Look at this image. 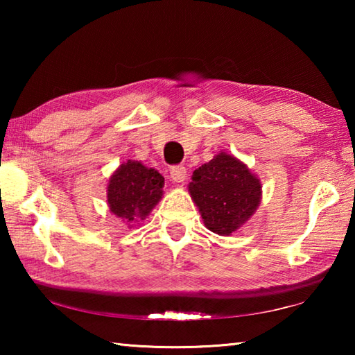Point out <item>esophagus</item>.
<instances>
[{
	"label": "esophagus",
	"mask_w": 355,
	"mask_h": 355,
	"mask_svg": "<svg viewBox=\"0 0 355 355\" xmlns=\"http://www.w3.org/2000/svg\"><path fill=\"white\" fill-rule=\"evenodd\" d=\"M186 175H188V173H186V167L184 166H172L171 167V178H172V182L183 183L184 180H186Z\"/></svg>",
	"instance_id": "obj_1"
}]
</instances>
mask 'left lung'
Wrapping results in <instances>:
<instances>
[{
  "label": "left lung",
  "instance_id": "left-lung-1",
  "mask_svg": "<svg viewBox=\"0 0 355 355\" xmlns=\"http://www.w3.org/2000/svg\"><path fill=\"white\" fill-rule=\"evenodd\" d=\"M203 224L222 236L249 220L261 200V183L243 161L220 152L192 173L188 186Z\"/></svg>",
  "mask_w": 355,
  "mask_h": 355
}]
</instances>
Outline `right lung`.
<instances>
[{"label":"right lung","mask_w":355,"mask_h":355,"mask_svg":"<svg viewBox=\"0 0 355 355\" xmlns=\"http://www.w3.org/2000/svg\"><path fill=\"white\" fill-rule=\"evenodd\" d=\"M164 178L139 161L120 164L107 183V205L128 227L144 220L163 197Z\"/></svg>","instance_id":"add662e5"}]
</instances>
